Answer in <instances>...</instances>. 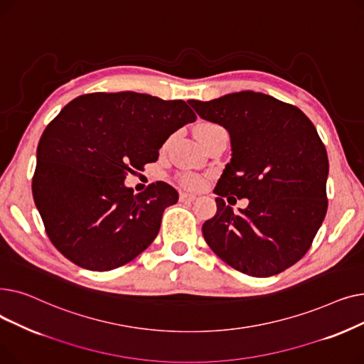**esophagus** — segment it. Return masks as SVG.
<instances>
[{
    "mask_svg": "<svg viewBox=\"0 0 364 364\" xmlns=\"http://www.w3.org/2000/svg\"><path fill=\"white\" fill-rule=\"evenodd\" d=\"M196 199L195 195H190V193H180V200L181 202H193Z\"/></svg>",
    "mask_w": 364,
    "mask_h": 364,
    "instance_id": "obj_1",
    "label": "esophagus"
}]
</instances>
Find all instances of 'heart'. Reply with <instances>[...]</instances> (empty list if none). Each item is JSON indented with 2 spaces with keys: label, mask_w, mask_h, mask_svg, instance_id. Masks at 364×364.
<instances>
[{
  "label": "heart",
  "mask_w": 364,
  "mask_h": 364,
  "mask_svg": "<svg viewBox=\"0 0 364 364\" xmlns=\"http://www.w3.org/2000/svg\"><path fill=\"white\" fill-rule=\"evenodd\" d=\"M221 127L217 125V124H213V122H202L196 127V136L198 139L202 141H205L209 136H213V134L215 131H218ZM180 183L184 186V187H188V188H199L203 186V178L198 174H193V172H184V174H181L178 177Z\"/></svg>",
  "instance_id": "heart-1"
}]
</instances>
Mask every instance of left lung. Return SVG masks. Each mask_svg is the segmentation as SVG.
Returning a JSON list of instances; mask_svg holds the SVG:
<instances>
[{
  "instance_id": "left-lung-1",
  "label": "left lung",
  "mask_w": 364,
  "mask_h": 364,
  "mask_svg": "<svg viewBox=\"0 0 364 364\" xmlns=\"http://www.w3.org/2000/svg\"><path fill=\"white\" fill-rule=\"evenodd\" d=\"M202 119L224 127L232 161L217 183V214L203 223L209 247L235 270L279 274L298 262L328 211V151L301 109L254 91L190 100ZM247 197L235 215L223 198Z\"/></svg>"
}]
</instances>
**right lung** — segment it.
Wrapping results in <instances>:
<instances>
[{"label": "right lung", "instance_id": "add662e5", "mask_svg": "<svg viewBox=\"0 0 364 364\" xmlns=\"http://www.w3.org/2000/svg\"><path fill=\"white\" fill-rule=\"evenodd\" d=\"M195 121L183 100L132 91L91 92L68 103L43 132L32 177L33 200L55 250L92 272L140 255L178 193L164 181L134 193L124 180L156 162L171 134Z\"/></svg>", "mask_w": 364, "mask_h": 364}]
</instances>
